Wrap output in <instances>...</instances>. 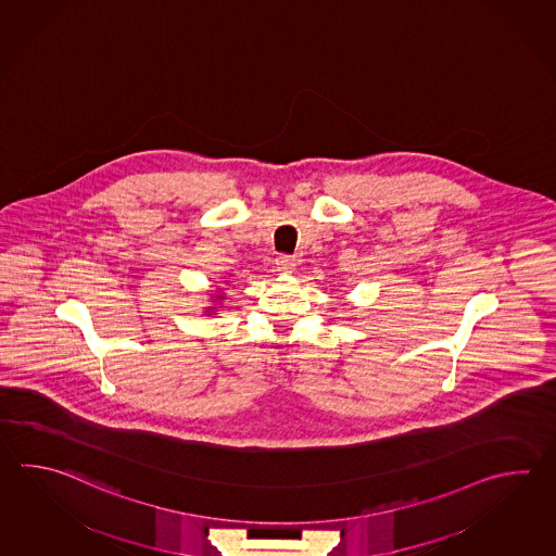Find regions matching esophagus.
I'll return each mask as SVG.
<instances>
[{
  "mask_svg": "<svg viewBox=\"0 0 556 556\" xmlns=\"http://www.w3.org/2000/svg\"><path fill=\"white\" fill-rule=\"evenodd\" d=\"M296 263H299V261H296V257H293V255H281V257L277 260V269L283 273H293Z\"/></svg>",
  "mask_w": 556,
  "mask_h": 556,
  "instance_id": "34e87169",
  "label": "esophagus"
}]
</instances>
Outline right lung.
Wrapping results in <instances>:
<instances>
[{"label": "right lung", "instance_id": "add662e5", "mask_svg": "<svg viewBox=\"0 0 556 556\" xmlns=\"http://www.w3.org/2000/svg\"><path fill=\"white\" fill-rule=\"evenodd\" d=\"M217 299H219V296H217Z\"/></svg>", "mask_w": 556, "mask_h": 556}]
</instances>
